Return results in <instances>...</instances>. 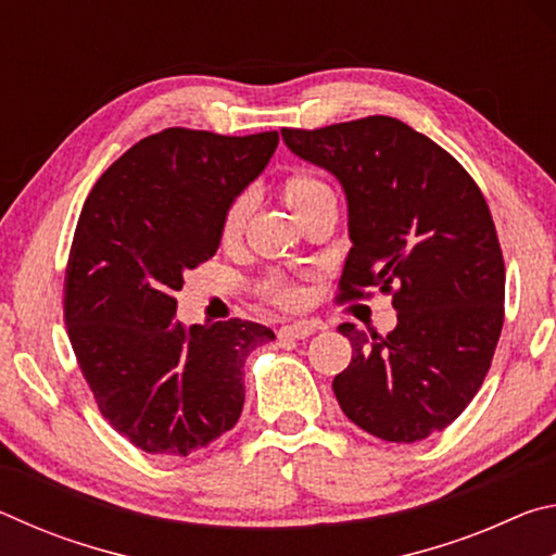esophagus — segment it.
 Instances as JSON below:
<instances>
[{"label":"esophagus","instance_id":"34e87169","mask_svg":"<svg viewBox=\"0 0 556 556\" xmlns=\"http://www.w3.org/2000/svg\"><path fill=\"white\" fill-rule=\"evenodd\" d=\"M316 331L312 324H287L279 328V338H291V341H301Z\"/></svg>","mask_w":556,"mask_h":556}]
</instances>
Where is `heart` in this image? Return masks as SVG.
I'll use <instances>...</instances> for the list:
<instances>
[{
    "instance_id": "b5f03b06",
    "label": "heart",
    "mask_w": 556,
    "mask_h": 556,
    "mask_svg": "<svg viewBox=\"0 0 556 556\" xmlns=\"http://www.w3.org/2000/svg\"><path fill=\"white\" fill-rule=\"evenodd\" d=\"M279 191L285 195L287 205L294 211L299 220H304L308 213L318 208V205L336 201L333 188L328 186L321 176L314 172H304V168H299V172H291L281 178ZM248 213H250L248 195H238V199L225 208L223 220H220V240L225 244H232L240 240L244 223H248ZM260 291L262 296L281 308H291L299 304V289L285 277L265 279L260 285Z\"/></svg>"
}]
</instances>
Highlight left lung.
<instances>
[{
    "label": "left lung",
    "mask_w": 556,
    "mask_h": 556,
    "mask_svg": "<svg viewBox=\"0 0 556 556\" xmlns=\"http://www.w3.org/2000/svg\"><path fill=\"white\" fill-rule=\"evenodd\" d=\"M287 147L338 176L351 255L336 299L392 296L388 336L338 326L353 357L336 375L345 417L412 444L446 429L481 390L505 321V262L481 188L446 149L372 115L281 129Z\"/></svg>",
    "instance_id": "8db88e82"
}]
</instances>
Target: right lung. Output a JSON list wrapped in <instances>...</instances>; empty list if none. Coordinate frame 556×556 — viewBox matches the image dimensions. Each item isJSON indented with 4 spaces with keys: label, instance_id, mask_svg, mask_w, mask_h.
Returning a JSON list of instances; mask_svg holds the SVG:
<instances>
[{
    "label": "right lung",
    "instance_id": "right-lung-1",
    "mask_svg": "<svg viewBox=\"0 0 556 556\" xmlns=\"http://www.w3.org/2000/svg\"><path fill=\"white\" fill-rule=\"evenodd\" d=\"M279 144L168 127L98 178L75 225L63 318L102 417L137 448L188 456L238 425L250 351L271 328L176 321L184 271L208 262L220 220Z\"/></svg>",
    "mask_w": 556,
    "mask_h": 556
}]
</instances>
